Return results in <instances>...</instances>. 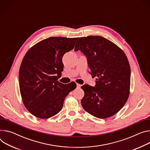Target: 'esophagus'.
I'll list each match as a JSON object with an SVG mask.
<instances>
[{
	"instance_id": "1",
	"label": "esophagus",
	"mask_w": 150,
	"mask_h": 150,
	"mask_svg": "<svg viewBox=\"0 0 150 150\" xmlns=\"http://www.w3.org/2000/svg\"><path fill=\"white\" fill-rule=\"evenodd\" d=\"M81 87V84H76V87H77V88H80Z\"/></svg>"
}]
</instances>
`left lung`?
Returning <instances> with one entry per match:
<instances>
[{
    "instance_id": "obj_1",
    "label": "left lung",
    "mask_w": 150,
    "mask_h": 150,
    "mask_svg": "<svg viewBox=\"0 0 150 150\" xmlns=\"http://www.w3.org/2000/svg\"><path fill=\"white\" fill-rule=\"evenodd\" d=\"M86 57L89 73L96 77L94 87H81L84 110L99 118L110 117L118 112L127 100L130 84V67L126 54L118 47L102 36L79 38L75 51Z\"/></svg>"
}]
</instances>
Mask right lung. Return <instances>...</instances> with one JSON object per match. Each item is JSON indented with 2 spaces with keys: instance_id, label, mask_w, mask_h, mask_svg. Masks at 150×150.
<instances>
[{
  "instance_id": "obj_1",
  "label": "right lung",
  "mask_w": 150,
  "mask_h": 150,
  "mask_svg": "<svg viewBox=\"0 0 150 150\" xmlns=\"http://www.w3.org/2000/svg\"><path fill=\"white\" fill-rule=\"evenodd\" d=\"M78 38L51 37L33 46L25 54L19 71L23 103L32 115L48 118L59 113L67 95L76 84L57 81L63 71L62 57L73 50Z\"/></svg>"
}]
</instances>
